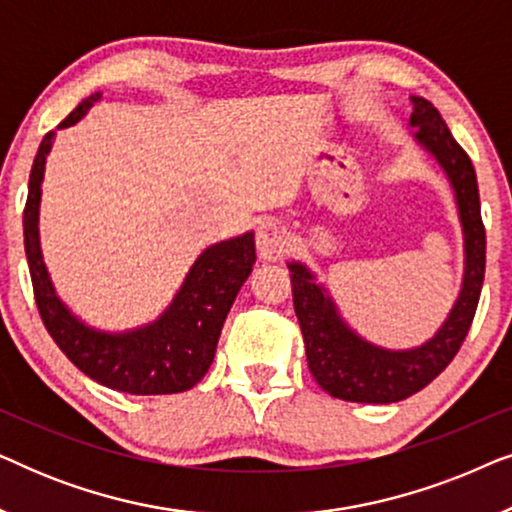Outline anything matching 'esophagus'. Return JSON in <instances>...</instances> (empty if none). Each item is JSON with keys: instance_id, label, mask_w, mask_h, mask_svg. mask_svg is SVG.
Returning <instances> with one entry per match:
<instances>
[{"instance_id": "34e87169", "label": "esophagus", "mask_w": 512, "mask_h": 512, "mask_svg": "<svg viewBox=\"0 0 512 512\" xmlns=\"http://www.w3.org/2000/svg\"><path fill=\"white\" fill-rule=\"evenodd\" d=\"M256 251L263 261H277L284 254V230L279 223L265 219L256 228Z\"/></svg>"}]
</instances>
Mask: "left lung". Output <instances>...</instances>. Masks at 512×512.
<instances>
[{"label":"left lung","instance_id":"left-lung-1","mask_svg":"<svg viewBox=\"0 0 512 512\" xmlns=\"http://www.w3.org/2000/svg\"><path fill=\"white\" fill-rule=\"evenodd\" d=\"M410 102V125H417V139L438 158L457 193L466 237L464 289L436 338L410 352H387L356 338L342 324L324 291L312 284L310 272L300 263H291L293 307L303 333L307 368L326 394L342 401L396 403L422 391L457 356L478 310L485 279L487 237L473 163L429 100L410 97Z\"/></svg>","mask_w":512,"mask_h":512}]
</instances>
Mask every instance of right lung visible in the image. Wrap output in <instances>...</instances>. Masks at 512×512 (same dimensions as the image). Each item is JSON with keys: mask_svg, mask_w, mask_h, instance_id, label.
Segmentation results:
<instances>
[{"mask_svg": "<svg viewBox=\"0 0 512 512\" xmlns=\"http://www.w3.org/2000/svg\"><path fill=\"white\" fill-rule=\"evenodd\" d=\"M97 100L100 93L86 97L60 123V128L74 125ZM53 135V130L46 132L34 156L23 212L25 254L30 263L34 303L46 331L83 375L109 389L132 396H158L179 394L195 387L212 366L223 321L256 261L254 235L247 233L209 247L195 261L170 310L156 324L123 335L97 333L76 321L55 298L41 261L37 214L44 163Z\"/></svg>", "mask_w": 512, "mask_h": 512, "instance_id": "obj_1", "label": "right lung"}]
</instances>
